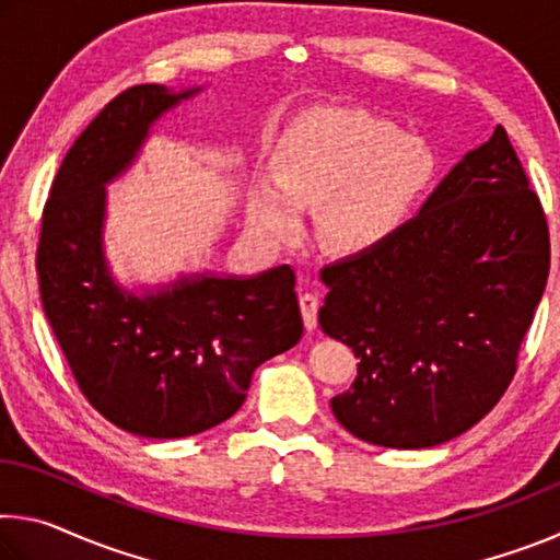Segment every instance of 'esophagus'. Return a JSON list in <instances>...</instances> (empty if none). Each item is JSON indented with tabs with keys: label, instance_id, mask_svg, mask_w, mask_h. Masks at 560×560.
Here are the masks:
<instances>
[{
	"label": "esophagus",
	"instance_id": "obj_1",
	"mask_svg": "<svg viewBox=\"0 0 560 560\" xmlns=\"http://www.w3.org/2000/svg\"><path fill=\"white\" fill-rule=\"evenodd\" d=\"M299 306H301V316H303V326L308 330H314L318 326V306H320V299L316 293H301L299 296Z\"/></svg>",
	"mask_w": 560,
	"mask_h": 560
}]
</instances>
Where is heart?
I'll use <instances>...</instances> for the list:
<instances>
[{"label":"heart","instance_id":"b5f03b06","mask_svg":"<svg viewBox=\"0 0 560 560\" xmlns=\"http://www.w3.org/2000/svg\"><path fill=\"white\" fill-rule=\"evenodd\" d=\"M438 155L428 140L360 108L303 113L273 148V177L246 195V222L273 242L299 234V205H318L316 232L338 252H365L400 230L428 192Z\"/></svg>","mask_w":560,"mask_h":560}]
</instances>
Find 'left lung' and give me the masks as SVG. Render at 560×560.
Masks as SVG:
<instances>
[{"mask_svg":"<svg viewBox=\"0 0 560 560\" xmlns=\"http://www.w3.org/2000/svg\"><path fill=\"white\" fill-rule=\"evenodd\" d=\"M548 261L541 202L497 126L410 222L320 271L318 324L358 358L353 385L330 400L336 420L393 450L467 432L516 373Z\"/></svg>","mask_w":560,"mask_h":560,"instance_id":"8db88e82","label":"left lung"}]
</instances>
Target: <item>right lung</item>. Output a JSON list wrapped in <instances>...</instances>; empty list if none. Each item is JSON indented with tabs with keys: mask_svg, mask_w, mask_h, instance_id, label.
Instances as JSON below:
<instances>
[{
	"mask_svg": "<svg viewBox=\"0 0 560 560\" xmlns=\"http://www.w3.org/2000/svg\"><path fill=\"white\" fill-rule=\"evenodd\" d=\"M202 86L143 83L103 108L66 153L44 207L36 273L46 320L81 393L116 428L177 440L240 410L257 368L301 340L296 273L197 271L128 289L103 246L106 187L150 128Z\"/></svg>",
	"mask_w": 560,
	"mask_h": 560,
	"instance_id": "1",
	"label": "right lung"
}]
</instances>
